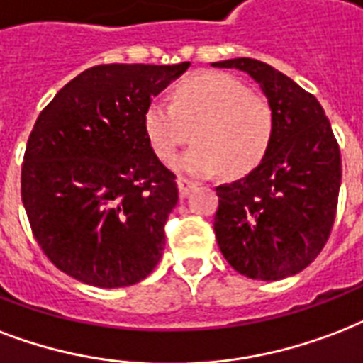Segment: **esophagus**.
<instances>
[{"instance_id": "esophagus-1", "label": "esophagus", "mask_w": 363, "mask_h": 363, "mask_svg": "<svg viewBox=\"0 0 363 363\" xmlns=\"http://www.w3.org/2000/svg\"><path fill=\"white\" fill-rule=\"evenodd\" d=\"M177 186H179V196H181V198H186L188 194H190V190H192V188H196V182L190 181V179H184V177H181V179L177 181Z\"/></svg>"}]
</instances>
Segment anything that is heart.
<instances>
[{"label":"heart","mask_w":363,"mask_h":363,"mask_svg":"<svg viewBox=\"0 0 363 363\" xmlns=\"http://www.w3.org/2000/svg\"><path fill=\"white\" fill-rule=\"evenodd\" d=\"M148 145L169 162L194 129L196 146L175 160L186 175H247L261 163L274 135V114L267 99L253 95L226 72H198L173 89V104L154 99L143 112Z\"/></svg>","instance_id":"b5f03b06"}]
</instances>
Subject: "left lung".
<instances>
[{"label":"left lung","mask_w":363,"mask_h":363,"mask_svg":"<svg viewBox=\"0 0 363 363\" xmlns=\"http://www.w3.org/2000/svg\"><path fill=\"white\" fill-rule=\"evenodd\" d=\"M253 77L274 114L267 154L249 175L217 186L215 236L234 270L284 280L306 268L328 242L341 188V152L322 104L267 62H211Z\"/></svg>","instance_id":"left-lung-1"}]
</instances>
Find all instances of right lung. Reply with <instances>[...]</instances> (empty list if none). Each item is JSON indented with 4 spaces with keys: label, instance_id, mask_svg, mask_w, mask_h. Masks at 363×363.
Instances as JSON below:
<instances>
[{
    "label": "right lung",
    "instance_id": "right-lung-1",
    "mask_svg": "<svg viewBox=\"0 0 363 363\" xmlns=\"http://www.w3.org/2000/svg\"><path fill=\"white\" fill-rule=\"evenodd\" d=\"M188 66H93L35 121L22 203L43 253L72 278L104 289L133 286L162 259L179 190L148 145L143 112Z\"/></svg>",
    "mask_w": 363,
    "mask_h": 363
}]
</instances>
